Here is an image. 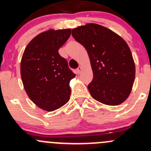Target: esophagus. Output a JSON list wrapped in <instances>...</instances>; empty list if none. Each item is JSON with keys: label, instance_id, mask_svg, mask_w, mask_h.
<instances>
[{"label": "esophagus", "instance_id": "esophagus-1", "mask_svg": "<svg viewBox=\"0 0 151 151\" xmlns=\"http://www.w3.org/2000/svg\"><path fill=\"white\" fill-rule=\"evenodd\" d=\"M82 68H82V66H79L78 67V68H77V70H76V71H77V74H80V71H81V70H82Z\"/></svg>", "mask_w": 151, "mask_h": 151}]
</instances>
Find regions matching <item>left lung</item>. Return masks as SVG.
Listing matches in <instances>:
<instances>
[{"label":"left lung","mask_w":151,"mask_h":151,"mask_svg":"<svg viewBox=\"0 0 151 151\" xmlns=\"http://www.w3.org/2000/svg\"><path fill=\"white\" fill-rule=\"evenodd\" d=\"M71 34L89 55L93 73L88 85L91 96L106 105L123 103L135 78L134 62L127 43L109 29L94 23L74 28Z\"/></svg>","instance_id":"left-lung-1"}]
</instances>
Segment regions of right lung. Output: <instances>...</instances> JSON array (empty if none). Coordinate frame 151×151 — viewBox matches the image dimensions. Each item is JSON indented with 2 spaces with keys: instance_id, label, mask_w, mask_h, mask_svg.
<instances>
[{
  "instance_id": "add662e5",
  "label": "right lung",
  "mask_w": 151,
  "mask_h": 151,
  "mask_svg": "<svg viewBox=\"0 0 151 151\" xmlns=\"http://www.w3.org/2000/svg\"><path fill=\"white\" fill-rule=\"evenodd\" d=\"M70 35L71 29L43 32L30 41L22 55L24 88L34 104L49 112L61 107L70 99L69 83L75 74L58 53Z\"/></svg>"
}]
</instances>
